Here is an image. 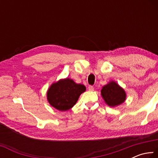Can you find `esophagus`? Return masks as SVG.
Instances as JSON below:
<instances>
[{
  "mask_svg": "<svg viewBox=\"0 0 158 158\" xmlns=\"http://www.w3.org/2000/svg\"><path fill=\"white\" fill-rule=\"evenodd\" d=\"M93 90H94V88H93V86H92V85H89V90H90V91H93Z\"/></svg>",
  "mask_w": 158,
  "mask_h": 158,
  "instance_id": "34e87169",
  "label": "esophagus"
}]
</instances>
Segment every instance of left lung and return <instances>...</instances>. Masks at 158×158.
Masks as SVG:
<instances>
[{
  "label": "left lung",
  "mask_w": 158,
  "mask_h": 158,
  "mask_svg": "<svg viewBox=\"0 0 158 158\" xmlns=\"http://www.w3.org/2000/svg\"><path fill=\"white\" fill-rule=\"evenodd\" d=\"M101 96L105 102L111 107L121 105L126 100V93L116 81H111L102 86Z\"/></svg>",
  "instance_id": "1"
}]
</instances>
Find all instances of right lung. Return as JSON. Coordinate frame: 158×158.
I'll use <instances>...</instances> for the list:
<instances>
[{"instance_id": "add662e5", "label": "right lung", "mask_w": 158, "mask_h": 158, "mask_svg": "<svg viewBox=\"0 0 158 158\" xmlns=\"http://www.w3.org/2000/svg\"><path fill=\"white\" fill-rule=\"evenodd\" d=\"M85 90L84 85L77 84L73 79H61L50 85L47 92V99L53 108L65 111L73 107Z\"/></svg>"}]
</instances>
